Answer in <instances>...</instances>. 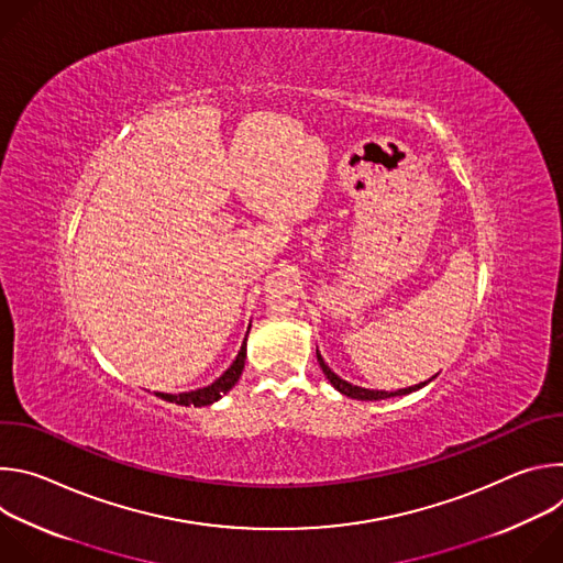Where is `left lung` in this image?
I'll return each mask as SVG.
<instances>
[{"instance_id":"left-lung-1","label":"left lung","mask_w":563,"mask_h":563,"mask_svg":"<svg viewBox=\"0 0 563 563\" xmlns=\"http://www.w3.org/2000/svg\"><path fill=\"white\" fill-rule=\"evenodd\" d=\"M316 356H318L320 369H323V374L328 376V380H330V383H332L341 394H345V396H350V398H356V400H380V398H391V396H406V394H412V391H417V389L426 387L430 380H434V378H437V376H432V378H428V380H423V383H419V385L404 387V389H394V391H385V389H367V387H358V385H352V383L343 380L336 372H332V369H330V365L323 361V356H320V352H318V350H316Z\"/></svg>"}]
</instances>
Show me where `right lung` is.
<instances>
[{"label":"right lung","instance_id":"obj_1","mask_svg":"<svg viewBox=\"0 0 563 563\" xmlns=\"http://www.w3.org/2000/svg\"><path fill=\"white\" fill-rule=\"evenodd\" d=\"M252 328V325H250ZM250 334V332H247ZM245 358H247V339L243 341V347H240L235 361L227 367V372L216 378L211 385L207 387H200V389H191V391H180V394H165V391H155V396L169 400V404H176V406H185V408H202V406H211L213 400L222 398L240 378V374H243L245 369Z\"/></svg>","mask_w":563,"mask_h":563}]
</instances>
